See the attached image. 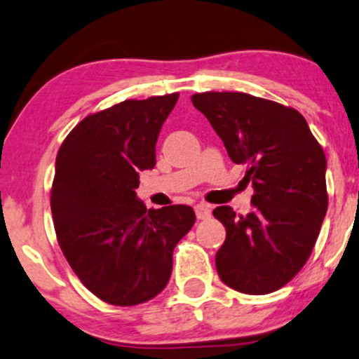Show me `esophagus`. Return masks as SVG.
<instances>
[{"instance_id":"obj_1","label":"esophagus","mask_w":359,"mask_h":359,"mask_svg":"<svg viewBox=\"0 0 359 359\" xmlns=\"http://www.w3.org/2000/svg\"><path fill=\"white\" fill-rule=\"evenodd\" d=\"M194 211H196L197 219H208V217L211 216V205L205 204V203H201L194 208Z\"/></svg>"}]
</instances>
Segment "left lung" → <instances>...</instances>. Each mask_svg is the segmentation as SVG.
I'll return each mask as SVG.
<instances>
[{"label":"left lung","mask_w":359,"mask_h":359,"mask_svg":"<svg viewBox=\"0 0 359 359\" xmlns=\"http://www.w3.org/2000/svg\"><path fill=\"white\" fill-rule=\"evenodd\" d=\"M234 163L246 167L253 211H212L226 228L216 253L222 282L241 294L278 290L306 265L325 212V155L294 108L245 93L194 94Z\"/></svg>","instance_id":"left-lung-1"}]
</instances>
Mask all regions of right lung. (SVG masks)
<instances>
[{
	"label": "right lung",
	"mask_w": 359,
	"mask_h": 359,
	"mask_svg": "<svg viewBox=\"0 0 359 359\" xmlns=\"http://www.w3.org/2000/svg\"><path fill=\"white\" fill-rule=\"evenodd\" d=\"M179 93L128 100L86 116L59 148L50 208L60 250L96 297L130 307L154 299L191 231V205L148 209L140 170L155 167L160 130Z\"/></svg>",
	"instance_id": "1"
}]
</instances>
